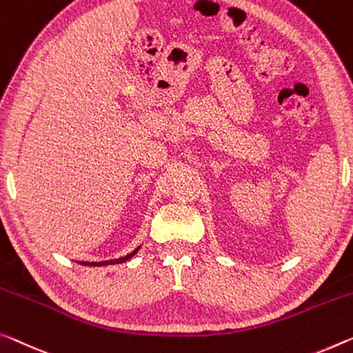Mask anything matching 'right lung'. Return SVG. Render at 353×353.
Wrapping results in <instances>:
<instances>
[{"label":"right lung","mask_w":353,"mask_h":353,"mask_svg":"<svg viewBox=\"0 0 353 353\" xmlns=\"http://www.w3.org/2000/svg\"><path fill=\"white\" fill-rule=\"evenodd\" d=\"M139 250V247L137 250H133L130 254H127L124 257H119V259H110V261H102V262H80L81 265H91V267H102V265H113V264H122V262H125L130 259L132 256L137 254V251Z\"/></svg>","instance_id":"1"}]
</instances>
